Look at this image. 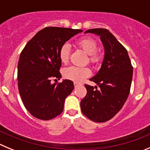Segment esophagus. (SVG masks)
I'll return each instance as SVG.
<instances>
[{
	"mask_svg": "<svg viewBox=\"0 0 150 150\" xmlns=\"http://www.w3.org/2000/svg\"><path fill=\"white\" fill-rule=\"evenodd\" d=\"M74 87H75V88H76V87H78L79 86H80V84L78 83H76V82H74Z\"/></svg>",
	"mask_w": 150,
	"mask_h": 150,
	"instance_id": "1",
	"label": "esophagus"
}]
</instances>
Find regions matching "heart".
Listing matches in <instances>:
<instances>
[{"label":"heart","mask_w":150,"mask_h":150,"mask_svg":"<svg viewBox=\"0 0 150 150\" xmlns=\"http://www.w3.org/2000/svg\"><path fill=\"white\" fill-rule=\"evenodd\" d=\"M78 46L89 55V62L94 64H97L100 60V57L97 53L98 43L91 38H83L77 43ZM71 46L68 43H64L59 51V57L61 62L63 64L67 63L70 57ZM64 76L67 79L74 82H82L84 79L91 75L90 69L86 67H75L71 66L64 70Z\"/></svg>","instance_id":"1"}]
</instances>
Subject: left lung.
<instances>
[{
	"label": "left lung",
	"mask_w": 150,
	"mask_h": 150,
	"mask_svg": "<svg viewBox=\"0 0 150 150\" xmlns=\"http://www.w3.org/2000/svg\"><path fill=\"white\" fill-rule=\"evenodd\" d=\"M100 37L104 58L96 75L90 79L100 88L85 85L87 94L80 102L81 110L89 120L104 122L112 119L126 101L133 76V67L126 49L109 30L104 28L85 31Z\"/></svg>",
	"instance_id": "8db88e82"
}]
</instances>
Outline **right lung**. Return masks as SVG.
Here are the masks:
<instances>
[{
    "label": "right lung",
    "instance_id": "1",
    "mask_svg": "<svg viewBox=\"0 0 150 150\" xmlns=\"http://www.w3.org/2000/svg\"><path fill=\"white\" fill-rule=\"evenodd\" d=\"M80 29L47 27L40 30L28 42L18 63V87L26 109L34 117L50 120L60 115L64 100L74 88V83L60 79L62 62L59 57L61 46ZM57 81V79H55Z\"/></svg>",
    "mask_w": 150,
    "mask_h": 150
}]
</instances>
